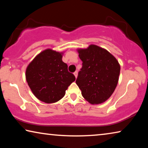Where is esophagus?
<instances>
[{"instance_id":"obj_1","label":"esophagus","mask_w":148,"mask_h":148,"mask_svg":"<svg viewBox=\"0 0 148 148\" xmlns=\"http://www.w3.org/2000/svg\"><path fill=\"white\" fill-rule=\"evenodd\" d=\"M74 75L75 77H76V78L77 76V71L74 72Z\"/></svg>"}]
</instances>
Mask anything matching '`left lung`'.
<instances>
[{"mask_svg": "<svg viewBox=\"0 0 148 148\" xmlns=\"http://www.w3.org/2000/svg\"><path fill=\"white\" fill-rule=\"evenodd\" d=\"M82 67L76 83L86 101L92 104L106 101L118 82L120 65L107 50L95 45L78 50Z\"/></svg>", "mask_w": 148, "mask_h": 148, "instance_id": "left-lung-1", "label": "left lung"}]
</instances>
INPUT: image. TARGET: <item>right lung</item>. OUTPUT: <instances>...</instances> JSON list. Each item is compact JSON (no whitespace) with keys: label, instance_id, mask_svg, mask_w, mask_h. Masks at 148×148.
<instances>
[{"label":"right lung","instance_id":"1","mask_svg":"<svg viewBox=\"0 0 148 148\" xmlns=\"http://www.w3.org/2000/svg\"><path fill=\"white\" fill-rule=\"evenodd\" d=\"M61 53L46 49L38 54L26 70V79L37 99L53 103L64 96L65 91L76 77L68 71Z\"/></svg>","mask_w":148,"mask_h":148}]
</instances>
